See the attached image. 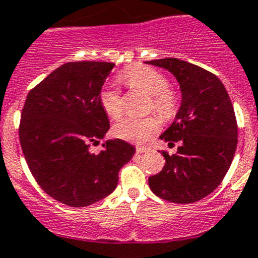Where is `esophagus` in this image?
<instances>
[{
	"label": "esophagus",
	"mask_w": 258,
	"mask_h": 258,
	"mask_svg": "<svg viewBox=\"0 0 258 258\" xmlns=\"http://www.w3.org/2000/svg\"><path fill=\"white\" fill-rule=\"evenodd\" d=\"M147 148L146 147H142V146H138V147H137V153H145V152H147Z\"/></svg>",
	"instance_id": "obj_1"
}]
</instances>
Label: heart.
Instances as JSON below:
<instances>
[{
  "mask_svg": "<svg viewBox=\"0 0 258 258\" xmlns=\"http://www.w3.org/2000/svg\"><path fill=\"white\" fill-rule=\"evenodd\" d=\"M124 80L132 88L145 91L151 96L150 107L162 115H169L175 108V96L170 91L167 78L162 73L147 66L132 68L124 75ZM103 110L112 119H119L124 112V102L116 86H107L100 94ZM160 131V120L156 116L126 117L117 122L113 133L117 138L133 143H145Z\"/></svg>",
  "mask_w": 258,
  "mask_h": 258,
  "instance_id": "obj_1",
  "label": "heart"
}]
</instances>
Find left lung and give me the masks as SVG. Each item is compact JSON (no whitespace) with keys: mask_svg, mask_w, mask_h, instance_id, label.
Listing matches in <instances>:
<instances>
[{"mask_svg":"<svg viewBox=\"0 0 258 258\" xmlns=\"http://www.w3.org/2000/svg\"><path fill=\"white\" fill-rule=\"evenodd\" d=\"M175 77L181 102L172 124L160 136L181 142L175 155L162 152L165 166L148 184L157 197L192 203L212 193L223 181L238 143L233 103L221 80L212 73L178 58L146 61Z\"/></svg>","mask_w":258,"mask_h":258,"instance_id":"left-lung-1","label":"left lung"}]
</instances>
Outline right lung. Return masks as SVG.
Returning <instances> with one entry per match:
<instances>
[{
    "instance_id": "obj_1",
    "label": "right lung",
    "mask_w": 258,
    "mask_h": 258,
    "mask_svg": "<svg viewBox=\"0 0 258 258\" xmlns=\"http://www.w3.org/2000/svg\"><path fill=\"white\" fill-rule=\"evenodd\" d=\"M113 66L63 63L29 92L23 107L19 136L30 172L66 206L86 207L111 195L119 170L136 153L121 139H107L98 155L89 151L110 129L100 94Z\"/></svg>"
}]
</instances>
